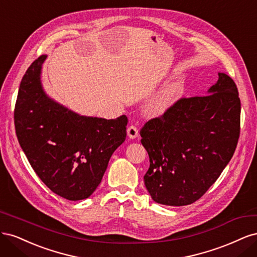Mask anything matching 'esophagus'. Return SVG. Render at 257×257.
Masks as SVG:
<instances>
[{
    "mask_svg": "<svg viewBox=\"0 0 257 257\" xmlns=\"http://www.w3.org/2000/svg\"><path fill=\"white\" fill-rule=\"evenodd\" d=\"M127 132V136L131 138V139H134L138 136V128L135 126V125H131L127 127L126 130Z\"/></svg>",
    "mask_w": 257,
    "mask_h": 257,
    "instance_id": "1",
    "label": "esophagus"
}]
</instances>
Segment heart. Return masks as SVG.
<instances>
[{"mask_svg": "<svg viewBox=\"0 0 257 257\" xmlns=\"http://www.w3.org/2000/svg\"><path fill=\"white\" fill-rule=\"evenodd\" d=\"M183 93V85L179 82L170 83L161 91L158 97L152 104V111L154 113H163L168 110Z\"/></svg>", "mask_w": 257, "mask_h": 257, "instance_id": "heart-1", "label": "heart"}]
</instances>
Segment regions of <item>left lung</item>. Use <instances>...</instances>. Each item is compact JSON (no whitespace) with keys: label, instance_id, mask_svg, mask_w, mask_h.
I'll return each instance as SVG.
<instances>
[{"label":"left lung","instance_id":"1","mask_svg":"<svg viewBox=\"0 0 257 257\" xmlns=\"http://www.w3.org/2000/svg\"><path fill=\"white\" fill-rule=\"evenodd\" d=\"M240 98L230 77L219 73L208 95L182 97L141 131L150 167L145 185L154 201L193 204L234 155L240 134Z\"/></svg>","mask_w":257,"mask_h":257}]
</instances>
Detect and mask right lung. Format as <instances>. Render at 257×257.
Listing matches in <instances>:
<instances>
[{
  "mask_svg": "<svg viewBox=\"0 0 257 257\" xmlns=\"http://www.w3.org/2000/svg\"><path fill=\"white\" fill-rule=\"evenodd\" d=\"M41 56L20 82L15 105L18 142L36 175L57 195L88 198L96 190L112 153L126 137V115L85 116L54 102L43 90Z\"/></svg>",
  "mask_w": 257,
  "mask_h": 257,
  "instance_id": "add662e5",
  "label": "right lung"
}]
</instances>
